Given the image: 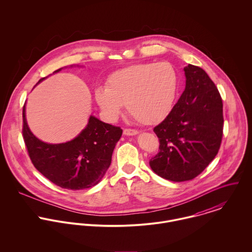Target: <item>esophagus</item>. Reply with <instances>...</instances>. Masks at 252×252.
Wrapping results in <instances>:
<instances>
[{
	"instance_id": "obj_1",
	"label": "esophagus",
	"mask_w": 252,
	"mask_h": 252,
	"mask_svg": "<svg viewBox=\"0 0 252 252\" xmlns=\"http://www.w3.org/2000/svg\"><path fill=\"white\" fill-rule=\"evenodd\" d=\"M139 132L135 129H124L123 131V134L126 135V136H135L137 135Z\"/></svg>"
}]
</instances>
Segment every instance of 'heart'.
Listing matches in <instances>:
<instances>
[{
	"label": "heart",
	"mask_w": 252,
	"mask_h": 252,
	"mask_svg": "<svg viewBox=\"0 0 252 252\" xmlns=\"http://www.w3.org/2000/svg\"><path fill=\"white\" fill-rule=\"evenodd\" d=\"M178 85V73L172 64L142 63L112 72L107 87H98L94 97L110 120L117 118L126 105L128 113L138 123L154 125L171 112Z\"/></svg>",
	"instance_id": "1"
}]
</instances>
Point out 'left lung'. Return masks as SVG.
I'll list each match as a JSON object with an SVG mask.
<instances>
[{
  "label": "left lung",
  "mask_w": 252,
  "mask_h": 252,
  "mask_svg": "<svg viewBox=\"0 0 252 252\" xmlns=\"http://www.w3.org/2000/svg\"><path fill=\"white\" fill-rule=\"evenodd\" d=\"M186 85L178 103L156 127L158 153L149 161L159 177L180 182L195 179L215 159L223 135V104L202 68H184Z\"/></svg>",
  "instance_id": "obj_1"
}]
</instances>
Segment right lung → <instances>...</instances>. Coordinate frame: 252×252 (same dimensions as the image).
Masks as SVG:
<instances>
[{"label": "right lung", "mask_w": 252, "mask_h": 252, "mask_svg": "<svg viewBox=\"0 0 252 252\" xmlns=\"http://www.w3.org/2000/svg\"><path fill=\"white\" fill-rule=\"evenodd\" d=\"M61 71L56 70L55 72ZM45 77L38 80L39 83ZM22 134L29 157L36 170L57 186L81 190L98 184L111 163L122 129L90 116L85 129L71 142L43 143L30 131L23 106Z\"/></svg>", "instance_id": "right-lung-1"}]
</instances>
